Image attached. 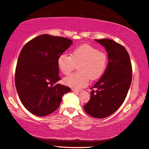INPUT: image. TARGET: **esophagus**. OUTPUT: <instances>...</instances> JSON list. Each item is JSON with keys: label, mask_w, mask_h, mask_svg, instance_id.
<instances>
[{"label": "esophagus", "mask_w": 149, "mask_h": 149, "mask_svg": "<svg viewBox=\"0 0 149 149\" xmlns=\"http://www.w3.org/2000/svg\"><path fill=\"white\" fill-rule=\"evenodd\" d=\"M72 92L76 93V94H79V92H81V90H75V89H72Z\"/></svg>", "instance_id": "obj_1"}]
</instances>
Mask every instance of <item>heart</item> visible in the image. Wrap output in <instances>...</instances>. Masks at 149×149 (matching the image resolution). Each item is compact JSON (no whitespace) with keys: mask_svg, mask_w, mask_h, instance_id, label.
I'll return each mask as SVG.
<instances>
[{"mask_svg":"<svg viewBox=\"0 0 149 149\" xmlns=\"http://www.w3.org/2000/svg\"><path fill=\"white\" fill-rule=\"evenodd\" d=\"M107 63L106 53L88 44L75 48L71 53V56L63 53L57 59V65L64 75L70 74L78 65V73L63 79L64 84L76 90L86 87L90 79H98L106 70Z\"/></svg>","mask_w":149,"mask_h":149,"instance_id":"1","label":"heart"}]
</instances>
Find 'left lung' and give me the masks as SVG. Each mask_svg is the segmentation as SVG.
Wrapping results in <instances>:
<instances>
[{
	"label": "left lung",
	"mask_w": 149,
	"mask_h": 149,
	"mask_svg": "<svg viewBox=\"0 0 149 149\" xmlns=\"http://www.w3.org/2000/svg\"><path fill=\"white\" fill-rule=\"evenodd\" d=\"M95 41L106 48L108 63L101 78L90 88V100L84 108L90 116L103 118L116 112L124 102L132 81V65L124 46L109 39Z\"/></svg>",
	"instance_id": "obj_1"
}]
</instances>
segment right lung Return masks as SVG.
Masks as SVG:
<instances>
[{"label": "right lung", "mask_w": 149, "mask_h": 149, "mask_svg": "<svg viewBox=\"0 0 149 149\" xmlns=\"http://www.w3.org/2000/svg\"><path fill=\"white\" fill-rule=\"evenodd\" d=\"M72 44L65 37L41 35L26 43L18 58L15 86L23 105L31 113L45 116L56 110L70 92L60 80L57 59Z\"/></svg>", "instance_id": "1"}]
</instances>
